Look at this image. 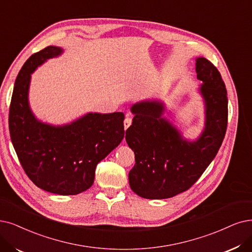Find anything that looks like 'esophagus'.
<instances>
[{"instance_id": "esophagus-1", "label": "esophagus", "mask_w": 252, "mask_h": 252, "mask_svg": "<svg viewBox=\"0 0 252 252\" xmlns=\"http://www.w3.org/2000/svg\"><path fill=\"white\" fill-rule=\"evenodd\" d=\"M131 123H132L131 117H130V116H126V118H125V120H124V128L127 129L130 125H131Z\"/></svg>"}]
</instances>
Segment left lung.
Returning <instances> with one entry per match:
<instances>
[{"mask_svg":"<svg viewBox=\"0 0 252 252\" xmlns=\"http://www.w3.org/2000/svg\"><path fill=\"white\" fill-rule=\"evenodd\" d=\"M195 71L205 103V127L195 140L183 137L163 117L165 104L145 100L131 106L132 125L126 142L135 155L129 172L134 193L149 199H163L192 186L215 158L227 126V93L217 68L206 58H196Z\"/></svg>","mask_w":252,"mask_h":252,"instance_id":"obj_1","label":"left lung"}]
</instances>
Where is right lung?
<instances>
[{
	"label": "right lung",
	"instance_id": "add662e5",
	"mask_svg": "<svg viewBox=\"0 0 252 252\" xmlns=\"http://www.w3.org/2000/svg\"><path fill=\"white\" fill-rule=\"evenodd\" d=\"M64 50L47 46L32 55L14 84L9 109V131L17 157L30 180L60 195H75L94 183L95 168L124 138V114L88 113L55 126L39 121L29 104L31 74Z\"/></svg>",
	"mask_w": 252,
	"mask_h": 252
}]
</instances>
